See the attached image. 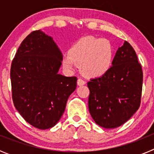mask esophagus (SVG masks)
I'll return each instance as SVG.
<instances>
[{
	"instance_id": "esophagus-1",
	"label": "esophagus",
	"mask_w": 154,
	"mask_h": 154,
	"mask_svg": "<svg viewBox=\"0 0 154 154\" xmlns=\"http://www.w3.org/2000/svg\"><path fill=\"white\" fill-rule=\"evenodd\" d=\"M77 84H78V85H83L85 84V82L83 79H82L81 78H79L77 81Z\"/></svg>"
}]
</instances>
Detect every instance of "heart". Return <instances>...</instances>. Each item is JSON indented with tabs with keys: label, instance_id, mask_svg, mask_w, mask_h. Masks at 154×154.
Here are the masks:
<instances>
[{
	"label": "heart",
	"instance_id": "obj_1",
	"mask_svg": "<svg viewBox=\"0 0 154 154\" xmlns=\"http://www.w3.org/2000/svg\"><path fill=\"white\" fill-rule=\"evenodd\" d=\"M113 59V48L106 39L88 36L79 39L62 58L63 66L72 71L80 65L88 77H99L108 72Z\"/></svg>",
	"mask_w": 154,
	"mask_h": 154
}]
</instances>
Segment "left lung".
<instances>
[{
    "instance_id": "left-lung-1",
    "label": "left lung",
    "mask_w": 154,
    "mask_h": 154,
    "mask_svg": "<svg viewBox=\"0 0 154 154\" xmlns=\"http://www.w3.org/2000/svg\"><path fill=\"white\" fill-rule=\"evenodd\" d=\"M112 64L106 73L87 83L89 112L106 129L119 127L130 119L140 106L142 95V67L129 42L119 48Z\"/></svg>"
}]
</instances>
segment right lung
<instances>
[{
  "label": "right lung",
  "instance_id": "1",
  "mask_svg": "<svg viewBox=\"0 0 154 154\" xmlns=\"http://www.w3.org/2000/svg\"><path fill=\"white\" fill-rule=\"evenodd\" d=\"M62 54L52 38L34 31L19 46L11 67L12 99L16 109L31 126L46 130L62 117L75 76L58 74Z\"/></svg>",
  "mask_w": 154,
  "mask_h": 154
}]
</instances>
